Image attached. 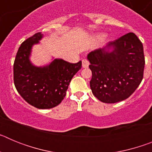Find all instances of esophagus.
<instances>
[{
  "label": "esophagus",
  "mask_w": 152,
  "mask_h": 152,
  "mask_svg": "<svg viewBox=\"0 0 152 152\" xmlns=\"http://www.w3.org/2000/svg\"><path fill=\"white\" fill-rule=\"evenodd\" d=\"M89 61H88V60L86 59H83L82 60V67L83 68H88V66H89Z\"/></svg>",
  "instance_id": "esophagus-1"
}]
</instances>
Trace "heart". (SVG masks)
I'll return each instance as SVG.
<instances>
[{
  "instance_id": "1",
  "label": "heart",
  "mask_w": 152,
  "mask_h": 152,
  "mask_svg": "<svg viewBox=\"0 0 152 152\" xmlns=\"http://www.w3.org/2000/svg\"><path fill=\"white\" fill-rule=\"evenodd\" d=\"M103 36V34H98L96 36V39H100Z\"/></svg>"
}]
</instances>
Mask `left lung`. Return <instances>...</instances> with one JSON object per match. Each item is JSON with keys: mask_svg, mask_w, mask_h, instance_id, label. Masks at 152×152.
I'll list each match as a JSON object with an SVG mask.
<instances>
[{"mask_svg": "<svg viewBox=\"0 0 152 152\" xmlns=\"http://www.w3.org/2000/svg\"><path fill=\"white\" fill-rule=\"evenodd\" d=\"M87 58L92 72L91 89L103 103L126 100L142 82L145 68L143 45L133 33L92 51Z\"/></svg>", "mask_w": 152, "mask_h": 152, "instance_id": "1", "label": "left lung"}]
</instances>
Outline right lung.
<instances>
[{
    "mask_svg": "<svg viewBox=\"0 0 152 152\" xmlns=\"http://www.w3.org/2000/svg\"><path fill=\"white\" fill-rule=\"evenodd\" d=\"M43 38L37 33L21 44L13 64L16 89L28 103L38 109H51L62 101L71 80L81 68V61L72 64L55 58L49 64L36 66L30 61L32 49Z\"/></svg>",
    "mask_w": 152,
    "mask_h": 152,
    "instance_id": "obj_1",
    "label": "right lung"
}]
</instances>
